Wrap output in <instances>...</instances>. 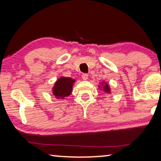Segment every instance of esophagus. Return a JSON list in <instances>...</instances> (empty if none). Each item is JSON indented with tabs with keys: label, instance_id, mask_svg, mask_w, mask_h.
<instances>
[{
	"label": "esophagus",
	"instance_id": "34e87169",
	"mask_svg": "<svg viewBox=\"0 0 161 161\" xmlns=\"http://www.w3.org/2000/svg\"><path fill=\"white\" fill-rule=\"evenodd\" d=\"M81 78H82V80H86L88 79V75H86V74H83L82 76H81Z\"/></svg>",
	"mask_w": 161,
	"mask_h": 161
}]
</instances>
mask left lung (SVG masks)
Returning <instances> with one entry per match:
<instances>
[{
  "label": "left lung",
  "instance_id": "obj_1",
  "mask_svg": "<svg viewBox=\"0 0 161 161\" xmlns=\"http://www.w3.org/2000/svg\"><path fill=\"white\" fill-rule=\"evenodd\" d=\"M99 88L101 91H103L105 94H111L112 91H111V88L110 86H109V83L108 81H102L101 82L99 83Z\"/></svg>",
  "mask_w": 161,
  "mask_h": 161
}]
</instances>
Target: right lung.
I'll use <instances>...</instances> for the list:
<instances>
[{"instance_id":"obj_1","label":"right lung","mask_w":161,"mask_h":161,"mask_svg":"<svg viewBox=\"0 0 161 161\" xmlns=\"http://www.w3.org/2000/svg\"><path fill=\"white\" fill-rule=\"evenodd\" d=\"M75 81V79L63 76H60L53 84L52 87L53 95L56 99H64L71 94Z\"/></svg>"}]
</instances>
